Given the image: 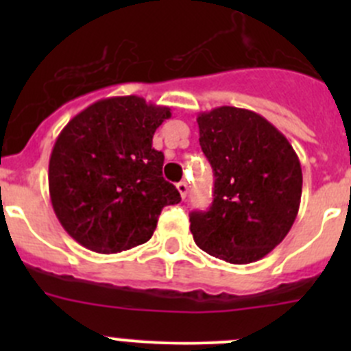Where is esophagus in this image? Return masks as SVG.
Listing matches in <instances>:
<instances>
[{
    "label": "esophagus",
    "instance_id": "34e87169",
    "mask_svg": "<svg viewBox=\"0 0 351 351\" xmlns=\"http://www.w3.org/2000/svg\"><path fill=\"white\" fill-rule=\"evenodd\" d=\"M176 189H178L180 195H182V198H186V195H189V183L186 182H180L178 185H176Z\"/></svg>",
    "mask_w": 351,
    "mask_h": 351
}]
</instances>
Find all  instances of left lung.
Masks as SVG:
<instances>
[{
	"instance_id": "8db88e82",
	"label": "left lung",
	"mask_w": 351,
	"mask_h": 351,
	"mask_svg": "<svg viewBox=\"0 0 351 351\" xmlns=\"http://www.w3.org/2000/svg\"><path fill=\"white\" fill-rule=\"evenodd\" d=\"M197 123L215 182L210 208L190 214L193 239L228 263L261 260L284 241L299 212V158L284 134L251 110L217 107Z\"/></svg>"
}]
</instances>
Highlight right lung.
<instances>
[{
  "label": "right lung",
  "instance_id": "1",
  "mask_svg": "<svg viewBox=\"0 0 351 351\" xmlns=\"http://www.w3.org/2000/svg\"><path fill=\"white\" fill-rule=\"evenodd\" d=\"M168 107L144 98L95 101L61 130L49 159L52 208L67 234L95 253H120L149 241L162 207L182 200L162 178L153 147Z\"/></svg>",
  "mask_w": 351,
  "mask_h": 351
}]
</instances>
